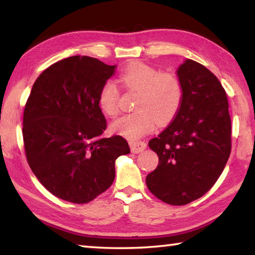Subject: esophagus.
<instances>
[{"instance_id":"esophagus-1","label":"esophagus","mask_w":255,"mask_h":255,"mask_svg":"<svg viewBox=\"0 0 255 255\" xmlns=\"http://www.w3.org/2000/svg\"><path fill=\"white\" fill-rule=\"evenodd\" d=\"M129 146H130L131 152L137 154V153L143 152L147 145H146L145 141H141V140H131L129 141Z\"/></svg>"}]
</instances>
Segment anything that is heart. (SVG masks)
Returning <instances> with one entry per match:
<instances>
[{
	"label": "heart",
	"instance_id": "obj_1",
	"mask_svg": "<svg viewBox=\"0 0 255 255\" xmlns=\"http://www.w3.org/2000/svg\"><path fill=\"white\" fill-rule=\"evenodd\" d=\"M120 82L127 90L138 92L136 111L124 115L111 124V130L128 139H137L155 127L166 126L179 114L183 102V86L178 76L162 73L156 67L135 62L120 73ZM98 105L103 114L114 117L119 110V92L112 81L101 86Z\"/></svg>",
	"mask_w": 255,
	"mask_h": 255
}]
</instances>
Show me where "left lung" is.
Masks as SVG:
<instances>
[{"instance_id": "1", "label": "left lung", "mask_w": 255, "mask_h": 255, "mask_svg": "<svg viewBox=\"0 0 255 255\" xmlns=\"http://www.w3.org/2000/svg\"><path fill=\"white\" fill-rule=\"evenodd\" d=\"M183 102L176 117L148 146L158 156L146 184L163 202L183 206L216 183L232 149L228 100L221 82L201 64L187 59L179 67Z\"/></svg>"}]
</instances>
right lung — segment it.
Masks as SVG:
<instances>
[{"instance_id":"obj_1","label":"right lung","mask_w":255,"mask_h":255,"mask_svg":"<svg viewBox=\"0 0 255 255\" xmlns=\"http://www.w3.org/2000/svg\"><path fill=\"white\" fill-rule=\"evenodd\" d=\"M110 66L89 56H72L38 76L24 106L25 157L40 183L54 196L88 204L115 180V161L130 153L127 140L103 138L107 120L98 105Z\"/></svg>"}]
</instances>
